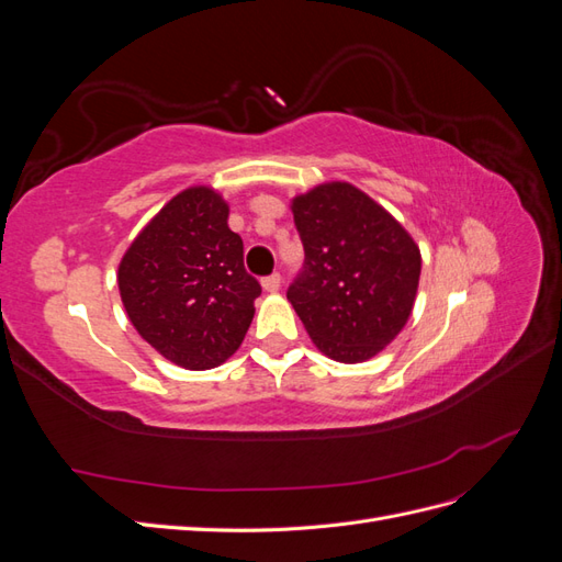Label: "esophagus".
Listing matches in <instances>:
<instances>
[{
  "instance_id": "1",
  "label": "esophagus",
  "mask_w": 562,
  "mask_h": 562,
  "mask_svg": "<svg viewBox=\"0 0 562 562\" xmlns=\"http://www.w3.org/2000/svg\"><path fill=\"white\" fill-rule=\"evenodd\" d=\"M262 288H265L267 293H277L279 288H281V274H277V271H274V274L265 277V279H262Z\"/></svg>"
}]
</instances>
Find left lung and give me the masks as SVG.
<instances>
[{"mask_svg": "<svg viewBox=\"0 0 562 562\" xmlns=\"http://www.w3.org/2000/svg\"><path fill=\"white\" fill-rule=\"evenodd\" d=\"M304 267L288 300L312 342L339 363L382 351L413 314L422 255L413 236L359 187L318 184L293 199Z\"/></svg>", "mask_w": 562, "mask_h": 562, "instance_id": "1", "label": "left lung"}]
</instances>
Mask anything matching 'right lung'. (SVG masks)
Here are the masks:
<instances>
[{"instance_id": "1", "label": "right lung", "mask_w": 562, "mask_h": 562, "mask_svg": "<svg viewBox=\"0 0 562 562\" xmlns=\"http://www.w3.org/2000/svg\"><path fill=\"white\" fill-rule=\"evenodd\" d=\"M213 187L176 194L119 262V293L145 342L184 370H211L241 347L262 293Z\"/></svg>"}]
</instances>
